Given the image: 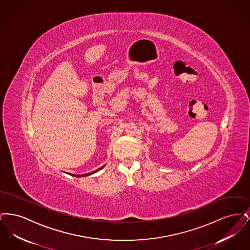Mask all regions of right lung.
I'll return each mask as SVG.
<instances>
[{"mask_svg":"<svg viewBox=\"0 0 250 250\" xmlns=\"http://www.w3.org/2000/svg\"><path fill=\"white\" fill-rule=\"evenodd\" d=\"M103 167H101L100 168H98V170L99 169H101ZM97 170H95V171H94V172H90V173H87V174H83V175H73V176H76V177H81V176H87V175H90V174H93V173H95V172H96Z\"/></svg>","mask_w":250,"mask_h":250,"instance_id":"right-lung-1","label":"right lung"}]
</instances>
